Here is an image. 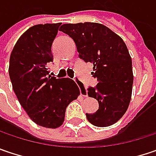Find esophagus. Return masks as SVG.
<instances>
[{
	"mask_svg": "<svg viewBox=\"0 0 156 156\" xmlns=\"http://www.w3.org/2000/svg\"><path fill=\"white\" fill-rule=\"evenodd\" d=\"M76 83H77V85L79 87V90H80V94L82 95V96L84 97H87V88L84 87V85L79 81V80H76Z\"/></svg>",
	"mask_w": 156,
	"mask_h": 156,
	"instance_id": "esophagus-1",
	"label": "esophagus"
}]
</instances>
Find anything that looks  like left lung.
Here are the masks:
<instances>
[{"mask_svg":"<svg viewBox=\"0 0 156 156\" xmlns=\"http://www.w3.org/2000/svg\"><path fill=\"white\" fill-rule=\"evenodd\" d=\"M60 31L74 41L80 59L94 64L92 75L99 81L87 89L88 96L99 102L96 112L87 113V120L98 127L114 124L126 112L133 92L132 58L125 43L101 23H64Z\"/></svg>","mask_w":156,"mask_h":156,"instance_id":"obj_1","label":"left lung"}]
</instances>
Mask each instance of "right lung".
Returning a JSON list of instances; mask_svg holds the SVG:
<instances>
[{
  "mask_svg": "<svg viewBox=\"0 0 156 156\" xmlns=\"http://www.w3.org/2000/svg\"><path fill=\"white\" fill-rule=\"evenodd\" d=\"M58 23L36 24L18 39L9 58V74L15 94L32 121L46 128H58L69 103L79 95L70 78L49 75L52 43Z\"/></svg>",
  "mask_w": 156,
  "mask_h": 156,
  "instance_id": "1",
  "label": "right lung"
}]
</instances>
